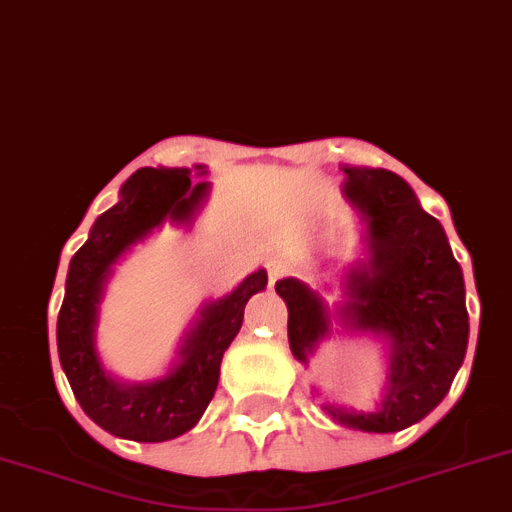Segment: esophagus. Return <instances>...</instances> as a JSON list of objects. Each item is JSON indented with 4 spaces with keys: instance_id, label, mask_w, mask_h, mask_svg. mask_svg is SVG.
Segmentation results:
<instances>
[{
    "instance_id": "34e87169",
    "label": "esophagus",
    "mask_w": 512,
    "mask_h": 512,
    "mask_svg": "<svg viewBox=\"0 0 512 512\" xmlns=\"http://www.w3.org/2000/svg\"><path fill=\"white\" fill-rule=\"evenodd\" d=\"M266 272H269V282L274 285V282L285 274V264H282V261H269V264H266Z\"/></svg>"
}]
</instances>
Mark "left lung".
Returning a JSON list of instances; mask_svg holds the SVG:
<instances>
[{
    "label": "left lung",
    "mask_w": 512,
    "mask_h": 512,
    "mask_svg": "<svg viewBox=\"0 0 512 512\" xmlns=\"http://www.w3.org/2000/svg\"><path fill=\"white\" fill-rule=\"evenodd\" d=\"M342 194L362 222L365 259L342 269L339 300L329 305L298 277L279 279L274 290L287 303L290 349L303 365L334 336H370L383 344L386 383L373 412L329 399L321 406L349 430L399 432L445 399L464 365V272L443 225L419 207L401 176L344 165Z\"/></svg>",
    "instance_id": "8db88e82"
}]
</instances>
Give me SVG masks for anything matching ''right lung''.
I'll use <instances>...</instances> for the list:
<instances>
[{
	"label": "right lung",
	"mask_w": 512,
	"mask_h": 512,
	"mask_svg": "<svg viewBox=\"0 0 512 512\" xmlns=\"http://www.w3.org/2000/svg\"><path fill=\"white\" fill-rule=\"evenodd\" d=\"M194 170L196 176H207V165H194ZM209 189V181H191L189 168H139L121 186L119 202L100 214L85 246L69 261L56 321L61 368L87 417L116 438L163 443L202 419L217 391L222 355L243 326L246 303L269 282L266 269H256L227 295L207 300L183 331L176 360L163 375L121 381L106 370L95 329L113 266L165 222L194 225Z\"/></svg>",
	"instance_id": "1"
}]
</instances>
